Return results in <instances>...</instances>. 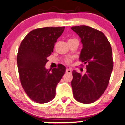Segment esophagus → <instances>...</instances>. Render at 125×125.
<instances>
[{"label":"esophagus","instance_id":"obj_1","mask_svg":"<svg viewBox=\"0 0 125 125\" xmlns=\"http://www.w3.org/2000/svg\"><path fill=\"white\" fill-rule=\"evenodd\" d=\"M66 72L68 73H71L72 72V70L71 69H66Z\"/></svg>","mask_w":125,"mask_h":125}]
</instances>
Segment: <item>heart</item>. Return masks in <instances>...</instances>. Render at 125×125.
Returning <instances> with one entry per match:
<instances>
[{
  "mask_svg": "<svg viewBox=\"0 0 125 125\" xmlns=\"http://www.w3.org/2000/svg\"><path fill=\"white\" fill-rule=\"evenodd\" d=\"M66 62L67 63H69L71 62V59H67L66 60Z\"/></svg>",
  "mask_w": 125,
  "mask_h": 125,
  "instance_id": "b5f03b06",
  "label": "heart"
}]
</instances>
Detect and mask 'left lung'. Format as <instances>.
Masks as SVG:
<instances>
[{
	"instance_id": "1",
	"label": "left lung",
	"mask_w": 125,
	"mask_h": 125,
	"mask_svg": "<svg viewBox=\"0 0 125 125\" xmlns=\"http://www.w3.org/2000/svg\"><path fill=\"white\" fill-rule=\"evenodd\" d=\"M71 29L81 39L79 60L87 69L84 75L72 72L73 97L82 103H92L102 95L109 83L113 67L112 47L104 34L95 28L80 25Z\"/></svg>"
}]
</instances>
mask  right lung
I'll use <instances>...</instances> for the list:
<instances>
[{
	"label": "right lung",
	"instance_id": "1",
	"mask_svg": "<svg viewBox=\"0 0 125 125\" xmlns=\"http://www.w3.org/2000/svg\"><path fill=\"white\" fill-rule=\"evenodd\" d=\"M65 27H44L32 30L22 41L18 52L17 65L21 83L27 95L38 103L55 97L56 87L65 73L66 67L46 69L47 57Z\"/></svg>",
	"mask_w": 125,
	"mask_h": 125
}]
</instances>
